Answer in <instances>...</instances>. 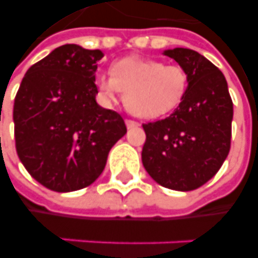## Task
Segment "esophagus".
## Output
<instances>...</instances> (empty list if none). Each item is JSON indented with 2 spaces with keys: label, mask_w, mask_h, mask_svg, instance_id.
<instances>
[{
  "label": "esophagus",
  "mask_w": 258,
  "mask_h": 258,
  "mask_svg": "<svg viewBox=\"0 0 258 258\" xmlns=\"http://www.w3.org/2000/svg\"><path fill=\"white\" fill-rule=\"evenodd\" d=\"M125 123H126V126L129 127V129H131V127H135V126L139 125L136 120H132V119H125Z\"/></svg>",
  "instance_id": "1"
}]
</instances>
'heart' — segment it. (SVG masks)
Wrapping results in <instances>:
<instances>
[{
    "label": "heart",
    "mask_w": 258,
    "mask_h": 258,
    "mask_svg": "<svg viewBox=\"0 0 258 258\" xmlns=\"http://www.w3.org/2000/svg\"><path fill=\"white\" fill-rule=\"evenodd\" d=\"M189 76L179 65L133 55L118 59L111 74H98L96 87L101 103L112 105L123 91L126 107L140 118H160L182 103Z\"/></svg>",
    "instance_id": "b5f03b06"
}]
</instances>
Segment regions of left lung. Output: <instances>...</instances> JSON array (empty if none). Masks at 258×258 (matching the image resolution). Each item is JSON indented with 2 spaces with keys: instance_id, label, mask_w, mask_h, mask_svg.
Segmentation results:
<instances>
[{
  "instance_id": "8db88e82",
  "label": "left lung",
  "mask_w": 258,
  "mask_h": 258,
  "mask_svg": "<svg viewBox=\"0 0 258 258\" xmlns=\"http://www.w3.org/2000/svg\"><path fill=\"white\" fill-rule=\"evenodd\" d=\"M187 72L189 86L165 119L144 123L142 161L164 187L195 190L218 172L229 154L233 104L225 76L206 56L189 48L165 50Z\"/></svg>"
}]
</instances>
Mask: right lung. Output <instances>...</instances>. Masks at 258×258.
Listing matches in <instances>:
<instances>
[{"mask_svg": "<svg viewBox=\"0 0 258 258\" xmlns=\"http://www.w3.org/2000/svg\"><path fill=\"white\" fill-rule=\"evenodd\" d=\"M100 50L65 44L36 62L14 104L15 146L27 172L59 193L90 186L126 126L96 101Z\"/></svg>", "mask_w": 258, "mask_h": 258, "instance_id": "right-lung-1", "label": "right lung"}]
</instances>
